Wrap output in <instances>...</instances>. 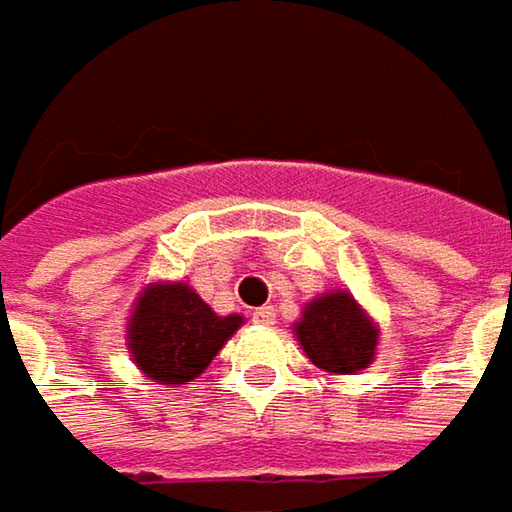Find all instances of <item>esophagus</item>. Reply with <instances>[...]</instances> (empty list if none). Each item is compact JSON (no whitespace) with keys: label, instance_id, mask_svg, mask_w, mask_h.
Masks as SVG:
<instances>
[{"label":"esophagus","instance_id":"1","mask_svg":"<svg viewBox=\"0 0 512 512\" xmlns=\"http://www.w3.org/2000/svg\"><path fill=\"white\" fill-rule=\"evenodd\" d=\"M252 319H255L257 325H272V322H275V307H272V304L257 307L255 313H252Z\"/></svg>","mask_w":512,"mask_h":512}]
</instances>
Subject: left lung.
Masks as SVG:
<instances>
[{"label": "left lung", "instance_id": "left-lung-1", "mask_svg": "<svg viewBox=\"0 0 512 512\" xmlns=\"http://www.w3.org/2000/svg\"><path fill=\"white\" fill-rule=\"evenodd\" d=\"M296 334L307 357L319 369L337 375L366 369L378 346V328L343 290L307 304Z\"/></svg>", "mask_w": 512, "mask_h": 512}]
</instances>
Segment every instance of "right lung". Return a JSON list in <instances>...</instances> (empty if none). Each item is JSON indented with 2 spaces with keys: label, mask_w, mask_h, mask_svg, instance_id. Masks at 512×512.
Masks as SVG:
<instances>
[{
  "label": "right lung",
  "mask_w": 512,
  "mask_h": 512,
  "mask_svg": "<svg viewBox=\"0 0 512 512\" xmlns=\"http://www.w3.org/2000/svg\"><path fill=\"white\" fill-rule=\"evenodd\" d=\"M240 322V316H216L187 284H155L131 316L128 349L149 378L184 384L208 369Z\"/></svg>",
  "instance_id": "right-lung-1"
}]
</instances>
